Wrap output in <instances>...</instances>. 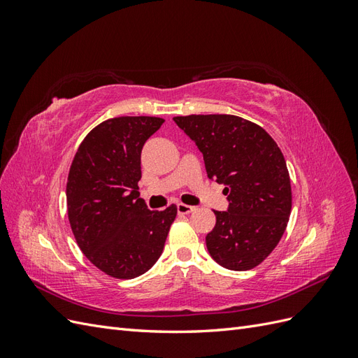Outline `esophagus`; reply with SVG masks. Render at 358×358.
Segmentation results:
<instances>
[{
  "label": "esophagus",
  "instance_id": "obj_1",
  "mask_svg": "<svg viewBox=\"0 0 358 358\" xmlns=\"http://www.w3.org/2000/svg\"><path fill=\"white\" fill-rule=\"evenodd\" d=\"M194 210L192 206H188V204H183V203H178V213L180 215H188Z\"/></svg>",
  "mask_w": 358,
  "mask_h": 358
}]
</instances>
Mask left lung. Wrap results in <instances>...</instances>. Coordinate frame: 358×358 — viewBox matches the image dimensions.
Returning <instances> with one entry per match:
<instances>
[{
    "label": "left lung",
    "instance_id": "left-lung-1",
    "mask_svg": "<svg viewBox=\"0 0 358 358\" xmlns=\"http://www.w3.org/2000/svg\"><path fill=\"white\" fill-rule=\"evenodd\" d=\"M173 121L201 150L209 179L229 194V210H213L206 246L216 263L245 272L262 264L285 233L291 180L285 158L259 125L234 115H188Z\"/></svg>",
    "mask_w": 358,
    "mask_h": 358
}]
</instances>
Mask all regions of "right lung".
I'll list each match as a JSON object with an SVG mask.
<instances>
[{"label": "right lung", "instance_id": "1", "mask_svg": "<svg viewBox=\"0 0 358 358\" xmlns=\"http://www.w3.org/2000/svg\"><path fill=\"white\" fill-rule=\"evenodd\" d=\"M164 122L119 116L92 128L76 152L67 179V213L80 251L103 273L133 279L152 267L178 208L149 210L140 199V154Z\"/></svg>", "mask_w": 358, "mask_h": 358}]
</instances>
